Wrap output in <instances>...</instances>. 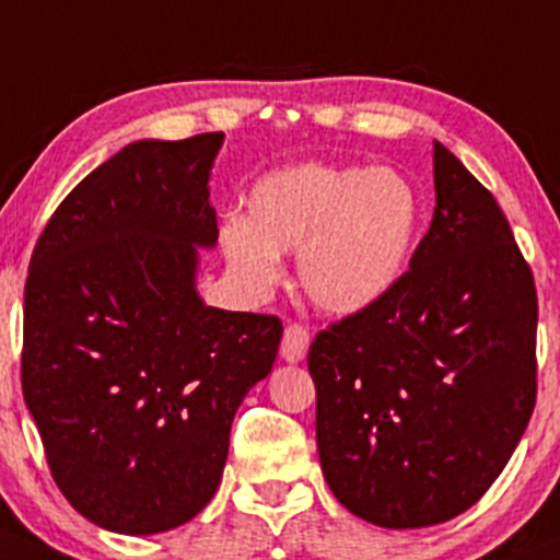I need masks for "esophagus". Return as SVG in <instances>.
<instances>
[{
    "mask_svg": "<svg viewBox=\"0 0 560 560\" xmlns=\"http://www.w3.org/2000/svg\"><path fill=\"white\" fill-rule=\"evenodd\" d=\"M308 343H311L308 329L300 325H287L284 338H281V359L290 364L300 362V359L305 357V351H308Z\"/></svg>",
    "mask_w": 560,
    "mask_h": 560,
    "instance_id": "esophagus-1",
    "label": "esophagus"
}]
</instances>
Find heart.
I'll use <instances>...</instances> for the list:
<instances>
[{
	"instance_id": "heart-1",
	"label": "heart",
	"mask_w": 560,
	"mask_h": 560,
	"mask_svg": "<svg viewBox=\"0 0 560 560\" xmlns=\"http://www.w3.org/2000/svg\"><path fill=\"white\" fill-rule=\"evenodd\" d=\"M249 220L228 217L220 246L252 290L281 273V252H298V281L327 314L351 316L381 303L402 281L419 244L423 201L394 168L298 163L265 174L249 190Z\"/></svg>"
}]
</instances>
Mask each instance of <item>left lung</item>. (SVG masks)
<instances>
[{
  "mask_svg": "<svg viewBox=\"0 0 560 560\" xmlns=\"http://www.w3.org/2000/svg\"><path fill=\"white\" fill-rule=\"evenodd\" d=\"M329 491L384 528L472 508L537 402V290L508 217L434 141V217L381 303L308 351Z\"/></svg>",
  "mask_w": 560,
  "mask_h": 560,
  "instance_id": "obj_1",
  "label": "left lung"
}]
</instances>
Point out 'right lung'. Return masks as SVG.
<instances>
[{
  "mask_svg": "<svg viewBox=\"0 0 560 560\" xmlns=\"http://www.w3.org/2000/svg\"><path fill=\"white\" fill-rule=\"evenodd\" d=\"M225 133L141 139L63 198L23 298V399L56 486L117 534L192 521L220 488L235 410L270 373L281 322L211 308L198 249Z\"/></svg>",
  "mask_w": 560,
  "mask_h": 560,
  "instance_id": "obj_1",
  "label": "right lung"
}]
</instances>
